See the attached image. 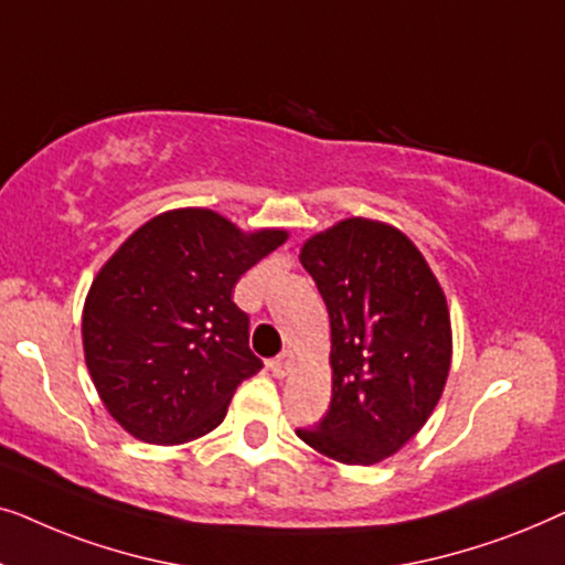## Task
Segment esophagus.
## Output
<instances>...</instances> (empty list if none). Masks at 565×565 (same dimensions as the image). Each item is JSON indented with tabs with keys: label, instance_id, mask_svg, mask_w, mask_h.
Segmentation results:
<instances>
[{
	"label": "esophagus",
	"instance_id": "obj_1",
	"mask_svg": "<svg viewBox=\"0 0 565 565\" xmlns=\"http://www.w3.org/2000/svg\"><path fill=\"white\" fill-rule=\"evenodd\" d=\"M292 365H296V358H292V352H282L280 358H275L273 362H269V367H273V373L277 377H285L292 370Z\"/></svg>",
	"mask_w": 565,
	"mask_h": 565
}]
</instances>
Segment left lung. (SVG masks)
<instances>
[{"label":"left lung","mask_w":565,"mask_h":565,"mask_svg":"<svg viewBox=\"0 0 565 565\" xmlns=\"http://www.w3.org/2000/svg\"><path fill=\"white\" fill-rule=\"evenodd\" d=\"M300 265L331 323V404L306 445L344 466L396 455L435 412L452 360L447 298L396 226L344 218L308 238Z\"/></svg>","instance_id":"1"}]
</instances>
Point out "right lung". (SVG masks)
I'll use <instances>...</instances> for the list:
<instances>
[{"mask_svg": "<svg viewBox=\"0 0 565 565\" xmlns=\"http://www.w3.org/2000/svg\"><path fill=\"white\" fill-rule=\"evenodd\" d=\"M288 231H242L207 207H177L136 228L84 300L82 342L107 414L149 445H184L223 422L262 360L234 285Z\"/></svg>", "mask_w": 565, "mask_h": 565, "instance_id": "obj_1", "label": "right lung"}]
</instances>
